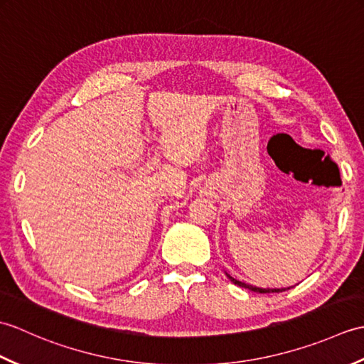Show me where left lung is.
Instances as JSON below:
<instances>
[{"instance_id": "1", "label": "left lung", "mask_w": 364, "mask_h": 364, "mask_svg": "<svg viewBox=\"0 0 364 364\" xmlns=\"http://www.w3.org/2000/svg\"><path fill=\"white\" fill-rule=\"evenodd\" d=\"M228 278L231 282H233L235 284H237V286H241V288H245V289H250V291H253V292H261V294H267V292H283V291H286V288H282V289H264V288H257V286H252V284H247V283H242V282H239V280H236V278H233V277H230L228 275ZM289 289V288H288Z\"/></svg>"}]
</instances>
